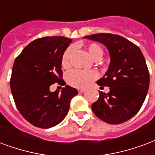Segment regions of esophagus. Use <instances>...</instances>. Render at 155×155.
Here are the masks:
<instances>
[{
    "label": "esophagus",
    "mask_w": 155,
    "mask_h": 155,
    "mask_svg": "<svg viewBox=\"0 0 155 155\" xmlns=\"http://www.w3.org/2000/svg\"><path fill=\"white\" fill-rule=\"evenodd\" d=\"M86 91L85 89H82V88L78 89V91L79 93H83V92H84V91Z\"/></svg>",
    "instance_id": "obj_1"
}]
</instances>
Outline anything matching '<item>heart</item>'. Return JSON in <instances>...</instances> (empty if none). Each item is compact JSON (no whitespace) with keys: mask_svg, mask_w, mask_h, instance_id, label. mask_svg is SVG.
I'll return each instance as SVG.
<instances>
[{"mask_svg":"<svg viewBox=\"0 0 155 155\" xmlns=\"http://www.w3.org/2000/svg\"><path fill=\"white\" fill-rule=\"evenodd\" d=\"M87 51L95 60L100 59L103 55V50L99 45L96 43H91L87 45ZM73 48L69 46L65 49L61 58V65L64 68H68L70 67V58L73 53ZM98 78V73L95 70H79L71 71L67 75V81L72 87L77 88H85L94 80Z\"/></svg>","mask_w":155,"mask_h":155,"instance_id":"1","label":"heart"}]
</instances>
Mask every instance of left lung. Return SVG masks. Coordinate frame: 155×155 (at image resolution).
I'll return each instance as SVG.
<instances>
[{"instance_id":"1","label":"left lung","mask_w":155,"mask_h":155,"mask_svg":"<svg viewBox=\"0 0 155 155\" xmlns=\"http://www.w3.org/2000/svg\"><path fill=\"white\" fill-rule=\"evenodd\" d=\"M84 39L101 43L110 57L107 73L97 82L101 87H109L110 91H99L91 109L105 122H125L140 110L147 95L150 73L144 55L137 45L117 35L101 33Z\"/></svg>"}]
</instances>
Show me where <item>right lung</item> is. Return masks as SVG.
Masks as SVG:
<instances>
[{"label": "right lung", "instance_id": "right-lung-1", "mask_svg": "<svg viewBox=\"0 0 155 155\" xmlns=\"http://www.w3.org/2000/svg\"><path fill=\"white\" fill-rule=\"evenodd\" d=\"M72 42L63 36L44 37L24 48L13 64L11 90L18 110L27 121L39 128L57 125L68 112L78 90L67 85L52 92L55 82L62 85L61 58Z\"/></svg>", "mask_w": 155, "mask_h": 155}]
</instances>
